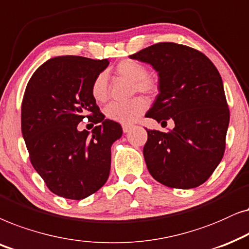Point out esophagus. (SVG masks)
<instances>
[{"instance_id": "esophagus-1", "label": "esophagus", "mask_w": 249, "mask_h": 249, "mask_svg": "<svg viewBox=\"0 0 249 249\" xmlns=\"http://www.w3.org/2000/svg\"><path fill=\"white\" fill-rule=\"evenodd\" d=\"M132 127H133V125H123V132L127 133L128 131H131Z\"/></svg>"}]
</instances>
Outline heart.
Returning <instances> with one entry per match:
<instances>
[{"mask_svg": "<svg viewBox=\"0 0 249 249\" xmlns=\"http://www.w3.org/2000/svg\"><path fill=\"white\" fill-rule=\"evenodd\" d=\"M116 74L133 82V93H140L152 97L158 92V83L148 76L145 65L133 59L123 60L116 66ZM91 94L97 102H105L108 98V79L105 72L99 74L92 83ZM147 101L142 98H134L125 104L111 102L105 108V116L119 124H132L147 110Z\"/></svg>", "mask_w": 249, "mask_h": 249, "instance_id": "b5f03b06", "label": "heart"}]
</instances>
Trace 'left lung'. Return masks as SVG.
I'll use <instances>...</instances> for the list:
<instances>
[{"instance_id": "obj_1", "label": "left lung", "mask_w": 249, "mask_h": 249, "mask_svg": "<svg viewBox=\"0 0 249 249\" xmlns=\"http://www.w3.org/2000/svg\"><path fill=\"white\" fill-rule=\"evenodd\" d=\"M130 58L158 71L159 94L145 116L175 124L168 133L145 128L149 173L170 188L203 184L223 157L230 121L220 72L204 53L172 42L150 45Z\"/></svg>"}]
</instances>
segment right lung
I'll return each instance as SVG.
<instances>
[{
  "label": "right lung",
  "mask_w": 249,
  "mask_h": 249,
  "mask_svg": "<svg viewBox=\"0 0 249 249\" xmlns=\"http://www.w3.org/2000/svg\"><path fill=\"white\" fill-rule=\"evenodd\" d=\"M108 65L107 59L55 57L39 66L26 86L21 132L29 159L50 191L67 199H84L107 182L111 144L123 134L91 94ZM84 118L101 123L91 136L77 130Z\"/></svg>",
  "instance_id": "right-lung-1"
}]
</instances>
